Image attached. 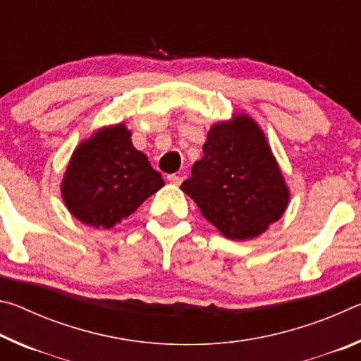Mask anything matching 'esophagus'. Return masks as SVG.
Returning a JSON list of instances; mask_svg holds the SVG:
<instances>
[{"instance_id": "esophagus-1", "label": "esophagus", "mask_w": 361, "mask_h": 361, "mask_svg": "<svg viewBox=\"0 0 361 361\" xmlns=\"http://www.w3.org/2000/svg\"><path fill=\"white\" fill-rule=\"evenodd\" d=\"M167 180L172 183V185H181L183 181V176L181 175H169Z\"/></svg>"}]
</instances>
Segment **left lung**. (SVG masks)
<instances>
[{
  "label": "left lung",
  "mask_w": 361,
  "mask_h": 361,
  "mask_svg": "<svg viewBox=\"0 0 361 361\" xmlns=\"http://www.w3.org/2000/svg\"><path fill=\"white\" fill-rule=\"evenodd\" d=\"M181 191L231 240L261 235L290 202V189L264 132L245 113L210 127L204 157L194 162Z\"/></svg>",
  "instance_id": "obj_1"
}]
</instances>
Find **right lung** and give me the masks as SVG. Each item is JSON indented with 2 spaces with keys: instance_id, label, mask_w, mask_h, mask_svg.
Wrapping results in <instances>:
<instances>
[{
  "instance_id": "1",
  "label": "right lung",
  "mask_w": 361,
  "mask_h": 361,
  "mask_svg": "<svg viewBox=\"0 0 361 361\" xmlns=\"http://www.w3.org/2000/svg\"><path fill=\"white\" fill-rule=\"evenodd\" d=\"M124 122L105 126L79 143L63 175L66 209L90 228L109 229L164 186Z\"/></svg>"
}]
</instances>
